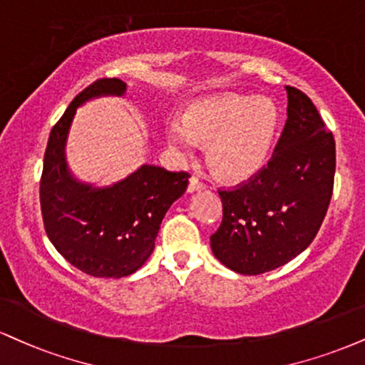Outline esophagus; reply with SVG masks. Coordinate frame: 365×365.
Instances as JSON below:
<instances>
[{"label":"esophagus","instance_id":"esophagus-1","mask_svg":"<svg viewBox=\"0 0 365 365\" xmlns=\"http://www.w3.org/2000/svg\"><path fill=\"white\" fill-rule=\"evenodd\" d=\"M205 183H202L197 177H192L190 182H188V192H197V190H204Z\"/></svg>","mask_w":365,"mask_h":365}]
</instances>
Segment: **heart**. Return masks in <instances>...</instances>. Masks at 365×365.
<instances>
[{"instance_id": "1", "label": "heart", "mask_w": 365, "mask_h": 365, "mask_svg": "<svg viewBox=\"0 0 365 365\" xmlns=\"http://www.w3.org/2000/svg\"><path fill=\"white\" fill-rule=\"evenodd\" d=\"M277 122V110L269 100L221 95L188 105L182 120L166 125V140L180 155L209 140L205 155L210 166L221 177L241 180L267 163Z\"/></svg>"}]
</instances>
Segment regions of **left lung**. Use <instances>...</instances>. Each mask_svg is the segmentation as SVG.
<instances>
[{
	"label": "left lung",
	"instance_id": "obj_1",
	"mask_svg": "<svg viewBox=\"0 0 365 365\" xmlns=\"http://www.w3.org/2000/svg\"><path fill=\"white\" fill-rule=\"evenodd\" d=\"M285 90L287 120L270 160L247 182L217 190L222 222L210 248L243 275L265 274L304 252L331 200L335 139L308 95Z\"/></svg>",
	"mask_w": 365,
	"mask_h": 365
}]
</instances>
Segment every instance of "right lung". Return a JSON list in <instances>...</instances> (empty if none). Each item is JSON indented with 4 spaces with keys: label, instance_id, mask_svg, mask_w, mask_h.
I'll return each instance as SVG.
<instances>
[{
    "label": "right lung",
    "instance_id": "1",
    "mask_svg": "<svg viewBox=\"0 0 365 365\" xmlns=\"http://www.w3.org/2000/svg\"><path fill=\"white\" fill-rule=\"evenodd\" d=\"M117 78L86 86L52 127L41 178L43 227L71 265L93 277H127L144 265L166 210L187 190V171L143 165L112 187L78 182L66 165L64 146L76 108L103 95H124Z\"/></svg>",
    "mask_w": 365,
    "mask_h": 365
}]
</instances>
